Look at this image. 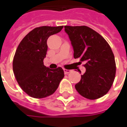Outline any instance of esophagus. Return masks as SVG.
<instances>
[{"label":"esophagus","mask_w":127,"mask_h":127,"mask_svg":"<svg viewBox=\"0 0 127 127\" xmlns=\"http://www.w3.org/2000/svg\"><path fill=\"white\" fill-rule=\"evenodd\" d=\"M64 73L65 74H67L69 73L70 72H71L72 70H67V69H64Z\"/></svg>","instance_id":"esophagus-1"}]
</instances>
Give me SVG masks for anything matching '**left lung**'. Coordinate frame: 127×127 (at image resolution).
I'll list each match as a JSON object with an SVG mask.
<instances>
[{
    "label": "left lung",
    "mask_w": 127,
    "mask_h": 127,
    "mask_svg": "<svg viewBox=\"0 0 127 127\" xmlns=\"http://www.w3.org/2000/svg\"><path fill=\"white\" fill-rule=\"evenodd\" d=\"M74 50V58L86 64V72L75 85L77 92L90 100L108 92L116 74L111 48L104 38L86 26H64Z\"/></svg>",
    "instance_id": "8db88e82"
}]
</instances>
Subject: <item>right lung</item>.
<instances>
[{
  "label": "right lung",
  "instance_id": "obj_1",
  "mask_svg": "<svg viewBox=\"0 0 127 127\" xmlns=\"http://www.w3.org/2000/svg\"><path fill=\"white\" fill-rule=\"evenodd\" d=\"M62 29L63 26L35 28L18 46L13 59V72L20 87L30 97L42 98L52 95L64 77L62 67L51 69L43 62L48 37Z\"/></svg>",
  "mask_w": 127,
  "mask_h": 127
}]
</instances>
